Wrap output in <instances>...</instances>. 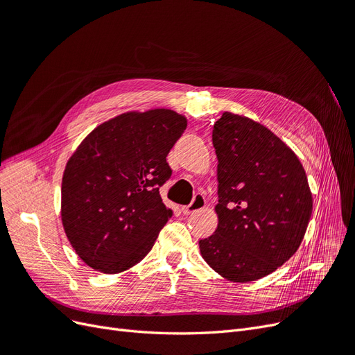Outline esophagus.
<instances>
[{"mask_svg": "<svg viewBox=\"0 0 355 355\" xmlns=\"http://www.w3.org/2000/svg\"><path fill=\"white\" fill-rule=\"evenodd\" d=\"M204 207H206V200H204L202 196H196L189 206L182 207V213H184L185 216H188V214H192V213H196L198 210H202Z\"/></svg>", "mask_w": 355, "mask_h": 355, "instance_id": "34e87169", "label": "esophagus"}]
</instances>
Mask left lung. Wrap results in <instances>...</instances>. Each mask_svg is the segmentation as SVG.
Segmentation results:
<instances>
[{
    "mask_svg": "<svg viewBox=\"0 0 355 355\" xmlns=\"http://www.w3.org/2000/svg\"><path fill=\"white\" fill-rule=\"evenodd\" d=\"M218 155V228L200 240L202 259L234 283L274 272L295 254L313 213L296 154L252 118L223 112L213 125Z\"/></svg>",
    "mask_w": 355,
    "mask_h": 355,
    "instance_id": "8db88e82",
    "label": "left lung"
}]
</instances>
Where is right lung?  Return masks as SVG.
I'll return each mask as SVG.
<instances>
[{
    "instance_id": "right-lung-1",
    "label": "right lung",
    "mask_w": 355,
    "mask_h": 355,
    "mask_svg": "<svg viewBox=\"0 0 355 355\" xmlns=\"http://www.w3.org/2000/svg\"><path fill=\"white\" fill-rule=\"evenodd\" d=\"M187 116L167 108L132 111L102 123L75 149L62 178L63 230L80 259L118 274L151 252L171 210L159 187L167 154Z\"/></svg>"
}]
</instances>
